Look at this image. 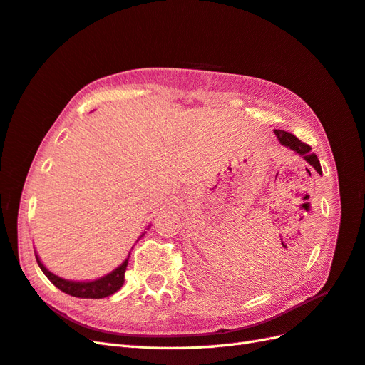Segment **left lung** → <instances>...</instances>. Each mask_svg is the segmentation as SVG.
Masks as SVG:
<instances>
[{
  "label": "left lung",
  "mask_w": 365,
  "mask_h": 365,
  "mask_svg": "<svg viewBox=\"0 0 365 365\" xmlns=\"http://www.w3.org/2000/svg\"><path fill=\"white\" fill-rule=\"evenodd\" d=\"M274 135H277V138H278L279 143L282 145L289 147V149H292L294 153L301 155L302 158L307 161L314 170H317L319 175H322V169H321V164H319L318 156L314 155V153H312V147L309 144L299 141L297 136L289 133V132H284V130H274Z\"/></svg>",
  "instance_id": "left-lung-1"
}]
</instances>
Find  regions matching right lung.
Returning <instances> with one entry per match:
<instances>
[{
  "instance_id": "add662e5",
  "label": "right lung",
  "mask_w": 365,
  "mask_h": 365,
  "mask_svg": "<svg viewBox=\"0 0 365 365\" xmlns=\"http://www.w3.org/2000/svg\"><path fill=\"white\" fill-rule=\"evenodd\" d=\"M144 235V233H143ZM141 235V236H143ZM140 236V238H141ZM36 256V262L39 265V269L43 270V273L48 278L55 287L60 289L61 292L71 294V297H76V298H88V299H100V298H106L110 297V294L116 293L123 287L124 284V273L127 269V264H129V256H127L125 261L118 265L115 270H112L110 273L104 274L101 278H96L93 281H71V279H64L58 274L48 272L46 269V265L39 259V256L35 253Z\"/></svg>"
}]
</instances>
